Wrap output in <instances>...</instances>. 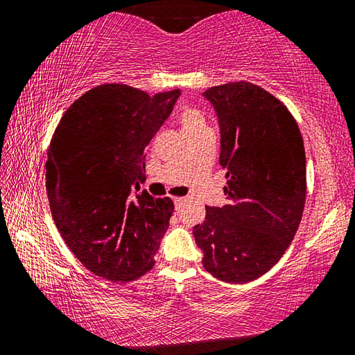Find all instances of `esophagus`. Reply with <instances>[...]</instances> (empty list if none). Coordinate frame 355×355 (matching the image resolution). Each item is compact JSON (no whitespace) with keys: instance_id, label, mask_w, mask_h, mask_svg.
I'll return each instance as SVG.
<instances>
[{"instance_id":"1","label":"esophagus","mask_w":355,"mask_h":355,"mask_svg":"<svg viewBox=\"0 0 355 355\" xmlns=\"http://www.w3.org/2000/svg\"><path fill=\"white\" fill-rule=\"evenodd\" d=\"M172 202H173V205H175V209H178L180 205L184 202V199L183 197H172Z\"/></svg>"}]
</instances>
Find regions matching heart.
Returning a JSON list of instances; mask_svg holds the SVG:
<instances>
[{"label": "heart", "instance_id": "heart-1", "mask_svg": "<svg viewBox=\"0 0 355 355\" xmlns=\"http://www.w3.org/2000/svg\"><path fill=\"white\" fill-rule=\"evenodd\" d=\"M178 123L182 127L183 135L192 139L200 135L209 133V127L205 116L200 110H197L194 106H183L178 112Z\"/></svg>", "mask_w": 355, "mask_h": 355}]
</instances>
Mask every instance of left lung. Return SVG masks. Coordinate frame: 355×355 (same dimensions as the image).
<instances>
[{
  "mask_svg": "<svg viewBox=\"0 0 355 355\" xmlns=\"http://www.w3.org/2000/svg\"><path fill=\"white\" fill-rule=\"evenodd\" d=\"M219 120L224 207H205L194 227L203 268L227 284L268 272L291 244L307 192L305 148L296 120L263 87L236 81L203 92Z\"/></svg>",
  "mask_w": 355,
  "mask_h": 355,
  "instance_id": "8db88e82",
  "label": "left lung"
}]
</instances>
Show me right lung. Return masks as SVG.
Wrapping results in <instances>:
<instances>
[{"instance_id": "1", "label": "right lung", "mask_w": 355, "mask_h": 355, "mask_svg": "<svg viewBox=\"0 0 355 355\" xmlns=\"http://www.w3.org/2000/svg\"><path fill=\"white\" fill-rule=\"evenodd\" d=\"M180 89L150 97L101 84L70 105L48 147L46 192L65 244L86 269L131 282L153 268L173 202L139 192L144 150L171 116Z\"/></svg>"}]
</instances>
